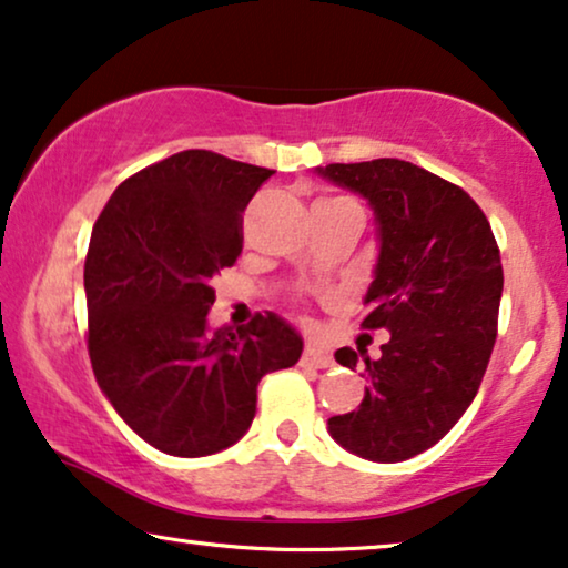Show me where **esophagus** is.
Wrapping results in <instances>:
<instances>
[{
  "mask_svg": "<svg viewBox=\"0 0 568 568\" xmlns=\"http://www.w3.org/2000/svg\"><path fill=\"white\" fill-rule=\"evenodd\" d=\"M301 363H304V366H314V368H327V366H332V355L316 345H306L304 355H301Z\"/></svg>",
  "mask_w": 568,
  "mask_h": 568,
  "instance_id": "1",
  "label": "esophagus"
}]
</instances>
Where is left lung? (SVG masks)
Returning <instances> with one entry per match:
<instances>
[{
	"mask_svg": "<svg viewBox=\"0 0 568 568\" xmlns=\"http://www.w3.org/2000/svg\"><path fill=\"white\" fill-rule=\"evenodd\" d=\"M316 176L372 207L379 254L363 327H384L379 358L339 347V366L366 363L361 405L327 420L339 447L403 463L449 434L478 395L496 343L504 291L494 231L470 194L397 158L316 165Z\"/></svg>",
	"mask_w": 568,
	"mask_h": 568,
	"instance_id": "1",
	"label": "left lung"
}]
</instances>
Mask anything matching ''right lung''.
<instances>
[{"label":"right lung","instance_id":"add662e5","mask_svg":"<svg viewBox=\"0 0 568 568\" xmlns=\"http://www.w3.org/2000/svg\"><path fill=\"white\" fill-rule=\"evenodd\" d=\"M272 173L184 150L126 179L85 260L88 353L101 392L150 447L229 449L252 426L256 384L296 366L304 339L277 314L213 329V277L241 254V213Z\"/></svg>","mask_w":568,"mask_h":568}]
</instances>
